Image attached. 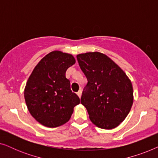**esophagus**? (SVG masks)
Masks as SVG:
<instances>
[{
  "instance_id": "obj_1",
  "label": "esophagus",
  "mask_w": 158,
  "mask_h": 158,
  "mask_svg": "<svg viewBox=\"0 0 158 158\" xmlns=\"http://www.w3.org/2000/svg\"><path fill=\"white\" fill-rule=\"evenodd\" d=\"M77 95L79 96V98H81V95H82V90H79V91L77 92Z\"/></svg>"
}]
</instances>
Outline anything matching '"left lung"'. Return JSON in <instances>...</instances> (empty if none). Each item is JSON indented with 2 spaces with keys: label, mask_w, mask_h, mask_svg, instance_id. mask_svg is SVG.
Masks as SVG:
<instances>
[{
  "label": "left lung",
  "mask_w": 158,
  "mask_h": 158,
  "mask_svg": "<svg viewBox=\"0 0 158 158\" xmlns=\"http://www.w3.org/2000/svg\"><path fill=\"white\" fill-rule=\"evenodd\" d=\"M77 60L88 80L81 100L90 121L99 128H115L125 119L132 106L130 80L104 54H80Z\"/></svg>",
  "instance_id": "8db88e82"
}]
</instances>
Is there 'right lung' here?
Instances as JSON below:
<instances>
[{
    "label": "right lung",
    "mask_w": 158,
    "mask_h": 158,
    "mask_svg": "<svg viewBox=\"0 0 158 158\" xmlns=\"http://www.w3.org/2000/svg\"><path fill=\"white\" fill-rule=\"evenodd\" d=\"M75 63L72 55L53 51L40 60L28 79L24 90L28 110L44 126L53 128L68 122L81 102L65 77Z\"/></svg>",
    "instance_id": "1"
}]
</instances>
